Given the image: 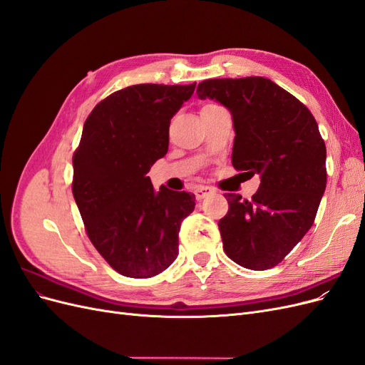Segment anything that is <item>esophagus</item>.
<instances>
[{
  "label": "esophagus",
  "instance_id": "34e87169",
  "mask_svg": "<svg viewBox=\"0 0 365 365\" xmlns=\"http://www.w3.org/2000/svg\"><path fill=\"white\" fill-rule=\"evenodd\" d=\"M212 193H213V189H212V187H207V185H200V187H197V189L195 190L196 200H204V197L210 196Z\"/></svg>",
  "mask_w": 365,
  "mask_h": 365
}]
</instances>
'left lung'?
<instances>
[{
  "instance_id": "obj_1",
  "label": "left lung",
  "mask_w": 365,
  "mask_h": 365,
  "mask_svg": "<svg viewBox=\"0 0 365 365\" xmlns=\"http://www.w3.org/2000/svg\"><path fill=\"white\" fill-rule=\"evenodd\" d=\"M196 94L231 113L233 168L260 175L250 201L227 193L228 213L217 224L224 251L240 267L269 269L314 224L327 181L324 140L311 111L264 77L208 79Z\"/></svg>"
}]
</instances>
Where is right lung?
Here are the masks:
<instances>
[{
    "label": "right lung",
    "instance_id": "obj_1",
    "mask_svg": "<svg viewBox=\"0 0 365 365\" xmlns=\"http://www.w3.org/2000/svg\"><path fill=\"white\" fill-rule=\"evenodd\" d=\"M196 83L132 85L108 96L88 115L73 155V196L86 235L125 277L148 279L178 256V233L195 195L155 192L150 165L169 149L170 118Z\"/></svg>",
    "mask_w": 365,
    "mask_h": 365
}]
</instances>
